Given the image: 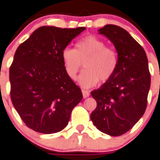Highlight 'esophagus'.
<instances>
[{"mask_svg":"<svg viewBox=\"0 0 160 160\" xmlns=\"http://www.w3.org/2000/svg\"><path fill=\"white\" fill-rule=\"evenodd\" d=\"M82 94H83V97H84V98H88V97L89 96V92L87 90H84V89H83Z\"/></svg>","mask_w":160,"mask_h":160,"instance_id":"34e87169","label":"esophagus"}]
</instances>
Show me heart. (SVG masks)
Masks as SVG:
<instances>
[{"label":"heart","instance_id":"b5f03b06","mask_svg":"<svg viewBox=\"0 0 160 160\" xmlns=\"http://www.w3.org/2000/svg\"><path fill=\"white\" fill-rule=\"evenodd\" d=\"M84 71L78 78L84 88L94 87L98 83L107 82L115 75L119 63L116 51L107 46L105 41L94 36H88L76 44V49L66 47L62 51V60L67 76L74 80L81 63Z\"/></svg>","mask_w":160,"mask_h":160}]
</instances>
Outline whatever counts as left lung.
Instances as JSON below:
<instances>
[{
  "instance_id": "1",
  "label": "left lung",
  "mask_w": 160,
  "mask_h": 160,
  "mask_svg": "<svg viewBox=\"0 0 160 160\" xmlns=\"http://www.w3.org/2000/svg\"><path fill=\"white\" fill-rule=\"evenodd\" d=\"M98 32L113 43L119 63L112 78L91 92L97 107L90 118L101 132L117 137L131 129L145 113L151 74L146 52L127 31L108 24Z\"/></svg>"
}]
</instances>
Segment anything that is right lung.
I'll return each mask as SVG.
<instances>
[{
    "mask_svg": "<svg viewBox=\"0 0 160 160\" xmlns=\"http://www.w3.org/2000/svg\"><path fill=\"white\" fill-rule=\"evenodd\" d=\"M84 29L41 27L16 50L9 68L10 98L31 129L60 132L82 100L81 89L64 71L62 51Z\"/></svg>",
    "mask_w": 160,
    "mask_h": 160,
    "instance_id": "1",
    "label": "right lung"
}]
</instances>
